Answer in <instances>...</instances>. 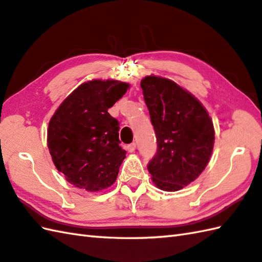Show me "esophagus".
Returning <instances> with one entry per match:
<instances>
[{
    "instance_id": "1",
    "label": "esophagus",
    "mask_w": 262,
    "mask_h": 262,
    "mask_svg": "<svg viewBox=\"0 0 262 262\" xmlns=\"http://www.w3.org/2000/svg\"><path fill=\"white\" fill-rule=\"evenodd\" d=\"M135 148H136V143H132V144L127 145V151L128 152H134Z\"/></svg>"
}]
</instances>
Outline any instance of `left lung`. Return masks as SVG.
<instances>
[{
  "mask_svg": "<svg viewBox=\"0 0 262 262\" xmlns=\"http://www.w3.org/2000/svg\"><path fill=\"white\" fill-rule=\"evenodd\" d=\"M141 87L158 144L147 170L159 188L178 191L207 167L213 148V124L195 97L173 81L147 76Z\"/></svg>",
  "mask_w": 262,
  "mask_h": 262,
  "instance_id": "1",
  "label": "left lung"
}]
</instances>
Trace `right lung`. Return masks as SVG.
Returning a JSON list of instances; mask_svg holds the SVG:
<instances>
[{"mask_svg": "<svg viewBox=\"0 0 262 262\" xmlns=\"http://www.w3.org/2000/svg\"><path fill=\"white\" fill-rule=\"evenodd\" d=\"M128 84L92 80L81 84L51 118L48 146L54 165L76 187L102 191L116 182L126 151L119 121L107 109L122 97Z\"/></svg>", "mask_w": 262, "mask_h": 262, "instance_id": "add662e5", "label": "right lung"}]
</instances>
